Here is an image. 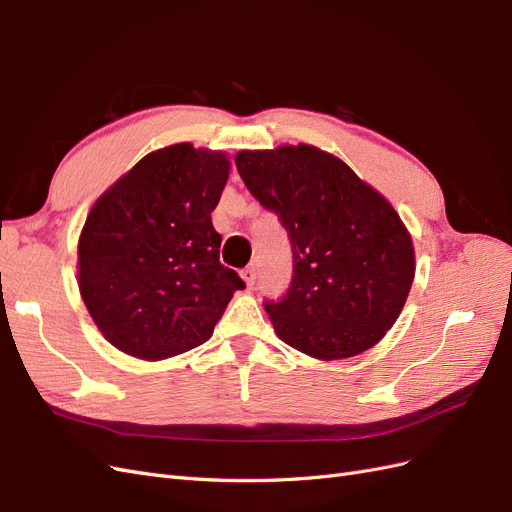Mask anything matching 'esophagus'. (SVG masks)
Instances as JSON below:
<instances>
[{
    "mask_svg": "<svg viewBox=\"0 0 512 512\" xmlns=\"http://www.w3.org/2000/svg\"><path fill=\"white\" fill-rule=\"evenodd\" d=\"M241 277L245 280L247 288H254V286H256V280H258V271H256V267H247V269L241 273Z\"/></svg>",
    "mask_w": 512,
    "mask_h": 512,
    "instance_id": "obj_1",
    "label": "esophagus"
}]
</instances>
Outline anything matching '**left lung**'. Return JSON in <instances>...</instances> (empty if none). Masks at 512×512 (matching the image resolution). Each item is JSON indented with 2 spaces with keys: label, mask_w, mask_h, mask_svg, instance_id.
Here are the masks:
<instances>
[{
  "label": "left lung",
  "mask_w": 512,
  "mask_h": 512,
  "mask_svg": "<svg viewBox=\"0 0 512 512\" xmlns=\"http://www.w3.org/2000/svg\"><path fill=\"white\" fill-rule=\"evenodd\" d=\"M235 162L292 247L290 286L280 301H265L275 333L322 361L376 346L414 280L412 237L389 200L312 145L239 151Z\"/></svg>",
  "instance_id": "left-lung-1"
}]
</instances>
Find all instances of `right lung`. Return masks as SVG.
Masks as SVG:
<instances>
[{
    "instance_id": "add662e5",
    "label": "right lung",
    "mask_w": 512,
    "mask_h": 512,
    "mask_svg": "<svg viewBox=\"0 0 512 512\" xmlns=\"http://www.w3.org/2000/svg\"><path fill=\"white\" fill-rule=\"evenodd\" d=\"M230 162L190 143L151 151L91 207L79 239V290L102 335L160 361L211 337L245 284L220 262L218 207Z\"/></svg>"
}]
</instances>
